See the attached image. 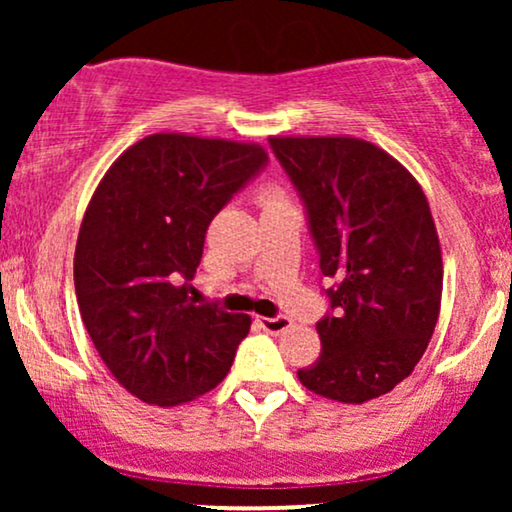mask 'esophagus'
Masks as SVG:
<instances>
[{"instance_id": "1", "label": "esophagus", "mask_w": 512, "mask_h": 512, "mask_svg": "<svg viewBox=\"0 0 512 512\" xmlns=\"http://www.w3.org/2000/svg\"><path fill=\"white\" fill-rule=\"evenodd\" d=\"M257 322H260L262 330H267L269 334H281L291 327L289 317H257Z\"/></svg>"}]
</instances>
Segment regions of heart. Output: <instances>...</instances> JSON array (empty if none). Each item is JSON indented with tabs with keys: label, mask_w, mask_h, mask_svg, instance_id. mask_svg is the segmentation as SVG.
<instances>
[{
	"label": "heart",
	"mask_w": 512,
	"mask_h": 512,
	"mask_svg": "<svg viewBox=\"0 0 512 512\" xmlns=\"http://www.w3.org/2000/svg\"><path fill=\"white\" fill-rule=\"evenodd\" d=\"M272 195H279V192H276V190H272V187H267V190H264V192H262V197H272Z\"/></svg>",
	"instance_id": "b5f03b06"
}]
</instances>
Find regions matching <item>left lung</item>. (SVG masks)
<instances>
[{
    "label": "left lung",
    "instance_id": "1",
    "mask_svg": "<svg viewBox=\"0 0 512 512\" xmlns=\"http://www.w3.org/2000/svg\"><path fill=\"white\" fill-rule=\"evenodd\" d=\"M308 209L334 315L298 380L315 395L363 404L409 378L440 313L443 257L428 199L397 158L366 139L269 137Z\"/></svg>",
    "mask_w": 512,
    "mask_h": 512
}]
</instances>
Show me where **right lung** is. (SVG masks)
Wrapping results in <instances>:
<instances>
[{
  "label": "right lung",
  "instance_id": "right-lung-1",
  "mask_svg": "<svg viewBox=\"0 0 512 512\" xmlns=\"http://www.w3.org/2000/svg\"><path fill=\"white\" fill-rule=\"evenodd\" d=\"M267 163L252 142L158 132L139 139L98 182L74 252L88 337L134 397L175 407L226 378L250 315L190 293L211 219Z\"/></svg>",
  "mask_w": 512,
  "mask_h": 512
}]
</instances>
